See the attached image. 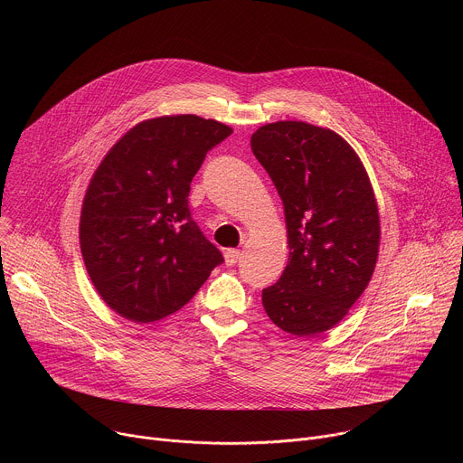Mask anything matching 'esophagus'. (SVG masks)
Returning a JSON list of instances; mask_svg holds the SVG:
<instances>
[{
  "label": "esophagus",
  "mask_w": 463,
  "mask_h": 463,
  "mask_svg": "<svg viewBox=\"0 0 463 463\" xmlns=\"http://www.w3.org/2000/svg\"><path fill=\"white\" fill-rule=\"evenodd\" d=\"M240 256H241V252H240L238 249H229V250H225V263H227L229 268L236 266L238 260H240Z\"/></svg>",
  "instance_id": "obj_1"
}]
</instances>
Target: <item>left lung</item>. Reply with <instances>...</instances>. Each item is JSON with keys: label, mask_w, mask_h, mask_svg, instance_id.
<instances>
[{"label": "left lung", "mask_w": 463, "mask_h": 463, "mask_svg": "<svg viewBox=\"0 0 463 463\" xmlns=\"http://www.w3.org/2000/svg\"><path fill=\"white\" fill-rule=\"evenodd\" d=\"M250 148L284 203L289 261L261 291L284 332L334 327L366 289L379 252V213L368 174L335 131L302 120L258 128Z\"/></svg>", "instance_id": "obj_1"}]
</instances>
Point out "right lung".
<instances>
[{
  "label": "right lung",
  "mask_w": 463,
  "mask_h": 463,
  "mask_svg": "<svg viewBox=\"0 0 463 463\" xmlns=\"http://www.w3.org/2000/svg\"><path fill=\"white\" fill-rule=\"evenodd\" d=\"M232 134L197 115L131 128L95 170L80 216V249L102 300L154 322L181 309L223 263L190 216L188 194L209 150Z\"/></svg>",
  "instance_id": "add662e5"
}]
</instances>
